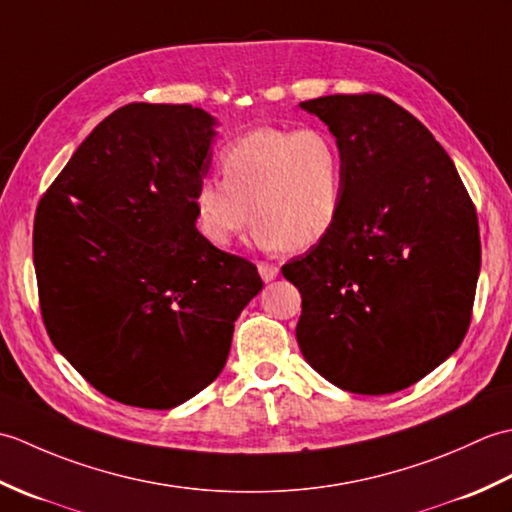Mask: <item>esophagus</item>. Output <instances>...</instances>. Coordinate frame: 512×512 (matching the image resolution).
I'll return each mask as SVG.
<instances>
[{"instance_id":"obj_1","label":"esophagus","mask_w":512,"mask_h":512,"mask_svg":"<svg viewBox=\"0 0 512 512\" xmlns=\"http://www.w3.org/2000/svg\"><path fill=\"white\" fill-rule=\"evenodd\" d=\"M259 275H262L264 281H273L279 275V266L277 264H270V262H259Z\"/></svg>"}]
</instances>
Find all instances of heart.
<instances>
[{"label": "heart", "instance_id": "1", "mask_svg": "<svg viewBox=\"0 0 512 512\" xmlns=\"http://www.w3.org/2000/svg\"><path fill=\"white\" fill-rule=\"evenodd\" d=\"M224 178L204 176L193 189L195 224L213 246H228L257 220L266 248L321 244L345 202V156L323 127H259L222 156Z\"/></svg>", "mask_w": 512, "mask_h": 512}]
</instances>
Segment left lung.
I'll return each mask as SVG.
<instances>
[{
  "label": "left lung",
  "mask_w": 512,
  "mask_h": 512,
  "mask_svg": "<svg viewBox=\"0 0 512 512\" xmlns=\"http://www.w3.org/2000/svg\"><path fill=\"white\" fill-rule=\"evenodd\" d=\"M339 140L345 202L334 231L281 273L301 292L297 343L352 394H394L458 350L480 277L475 206L453 160L383 94L301 103Z\"/></svg>",
  "instance_id": "left-lung-1"
}]
</instances>
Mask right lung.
<instances>
[{
	"mask_svg": "<svg viewBox=\"0 0 512 512\" xmlns=\"http://www.w3.org/2000/svg\"><path fill=\"white\" fill-rule=\"evenodd\" d=\"M215 118L129 103L94 127L43 193L32 255L54 347L107 398L171 409L220 376L255 264L195 228Z\"/></svg>",
	"mask_w": 512,
	"mask_h": 512,
	"instance_id": "add662e5",
	"label": "right lung"
}]
</instances>
